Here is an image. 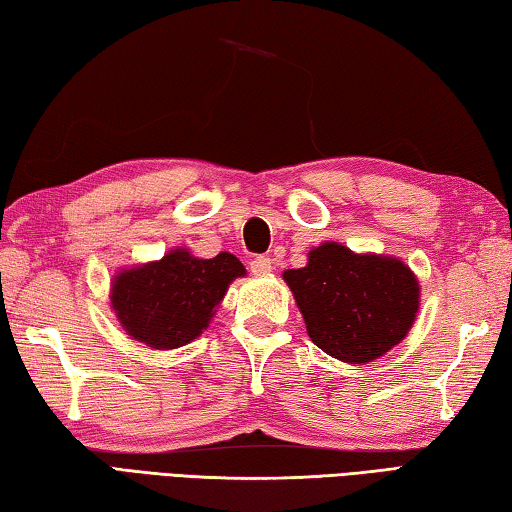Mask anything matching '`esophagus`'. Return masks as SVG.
I'll list each match as a JSON object with an SVG mask.
<instances>
[{
  "mask_svg": "<svg viewBox=\"0 0 512 512\" xmlns=\"http://www.w3.org/2000/svg\"><path fill=\"white\" fill-rule=\"evenodd\" d=\"M271 271H273L271 257H255L253 262H250V273L253 275H268Z\"/></svg>",
  "mask_w": 512,
  "mask_h": 512,
  "instance_id": "34e87169",
  "label": "esophagus"
}]
</instances>
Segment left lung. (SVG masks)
<instances>
[{
  "label": "left lung",
  "mask_w": 512,
  "mask_h": 512,
  "mask_svg": "<svg viewBox=\"0 0 512 512\" xmlns=\"http://www.w3.org/2000/svg\"><path fill=\"white\" fill-rule=\"evenodd\" d=\"M282 277L313 345L349 365H367L405 340L421 306L418 277L403 259L353 253L338 241L311 248L306 266Z\"/></svg>",
  "instance_id": "left-lung-1"
}]
</instances>
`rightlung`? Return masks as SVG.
I'll return each mask as SVG.
<instances>
[{
  "mask_svg": "<svg viewBox=\"0 0 512 512\" xmlns=\"http://www.w3.org/2000/svg\"><path fill=\"white\" fill-rule=\"evenodd\" d=\"M244 275L235 255L203 259L179 246L154 262L120 268L109 306L132 340L159 351L179 349L210 327L228 286Z\"/></svg>",
  "mask_w": 512,
  "mask_h": 512,
  "instance_id": "obj_1",
  "label": "right lung"
}]
</instances>
